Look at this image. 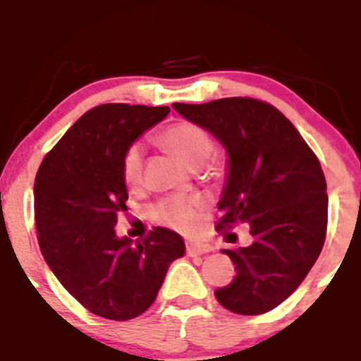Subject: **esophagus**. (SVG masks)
<instances>
[{
	"label": "esophagus",
	"mask_w": 361,
	"mask_h": 361,
	"mask_svg": "<svg viewBox=\"0 0 361 361\" xmlns=\"http://www.w3.org/2000/svg\"><path fill=\"white\" fill-rule=\"evenodd\" d=\"M214 246L209 243H187V255L194 257V255H203V253L212 252Z\"/></svg>",
	"instance_id": "34e87169"
}]
</instances>
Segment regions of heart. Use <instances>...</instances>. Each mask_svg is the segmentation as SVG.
Masks as SVG:
<instances>
[{"mask_svg":"<svg viewBox=\"0 0 361 361\" xmlns=\"http://www.w3.org/2000/svg\"><path fill=\"white\" fill-rule=\"evenodd\" d=\"M160 142L174 152L185 165L196 167L209 160L214 151L210 135L192 122H180L169 126L160 135ZM122 180L126 187L136 190L144 183V149L140 144H133L126 149L122 164ZM203 197L196 194H181L158 201L152 207V216L158 223L181 232H190L200 223V212L203 209Z\"/></svg>","mask_w":361,"mask_h":361,"instance_id":"b5f03b06","label":"heart"}]
</instances>
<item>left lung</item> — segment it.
I'll return each mask as SVG.
<instances>
[{"instance_id":"obj_1","label":"left lung","mask_w":361,"mask_h":361,"mask_svg":"<svg viewBox=\"0 0 361 361\" xmlns=\"http://www.w3.org/2000/svg\"><path fill=\"white\" fill-rule=\"evenodd\" d=\"M173 108L228 154L216 228L248 223L253 237L245 248L223 250L237 274L216 290V298L237 314L274 310L306 279L326 241L327 185L320 161L290 120L261 100L233 97Z\"/></svg>"}]
</instances>
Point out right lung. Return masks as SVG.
<instances>
[{
  "label": "right lung",
  "instance_id": "1",
  "mask_svg": "<svg viewBox=\"0 0 361 361\" xmlns=\"http://www.w3.org/2000/svg\"><path fill=\"white\" fill-rule=\"evenodd\" d=\"M167 106L102 104L84 113L44 157L34 185L35 226L44 261L71 297L108 320L149 310L171 262L185 255L180 233L154 226L142 243L118 237L128 210L122 157Z\"/></svg>",
  "mask_w": 361,
  "mask_h": 361
}]
</instances>
